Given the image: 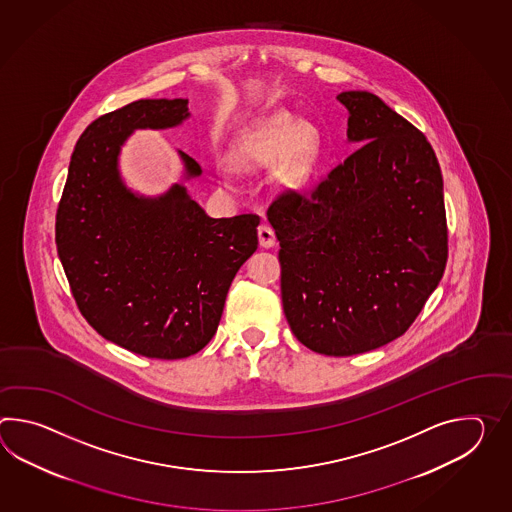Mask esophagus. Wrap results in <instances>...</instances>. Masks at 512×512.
<instances>
[{
    "mask_svg": "<svg viewBox=\"0 0 512 512\" xmlns=\"http://www.w3.org/2000/svg\"><path fill=\"white\" fill-rule=\"evenodd\" d=\"M257 235H259V244H261L262 248H272V246H275V231L270 226L262 224L259 231H257Z\"/></svg>",
    "mask_w": 512,
    "mask_h": 512,
    "instance_id": "34e87169",
    "label": "esophagus"
}]
</instances>
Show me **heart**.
<instances>
[{
	"mask_svg": "<svg viewBox=\"0 0 512 512\" xmlns=\"http://www.w3.org/2000/svg\"><path fill=\"white\" fill-rule=\"evenodd\" d=\"M318 156V130L288 110H277L235 139L228 161L229 167L239 172L261 171L277 163V182L296 187L310 178Z\"/></svg>",
	"mask_w": 512,
	"mask_h": 512,
	"instance_id": "obj_1",
	"label": "heart"
}]
</instances>
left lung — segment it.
Wrapping results in <instances>:
<instances>
[{
    "label": "left lung",
    "instance_id": "obj_1",
    "mask_svg": "<svg viewBox=\"0 0 512 512\" xmlns=\"http://www.w3.org/2000/svg\"><path fill=\"white\" fill-rule=\"evenodd\" d=\"M360 145L312 198L268 209L281 244L284 316L314 353L353 356L402 336L448 259L443 174L432 145L369 91H341Z\"/></svg>",
    "mask_w": 512,
    "mask_h": 512
}]
</instances>
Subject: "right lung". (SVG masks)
I'll use <instances>...</instances> for the list:
<instances>
[{
	"mask_svg": "<svg viewBox=\"0 0 512 512\" xmlns=\"http://www.w3.org/2000/svg\"><path fill=\"white\" fill-rule=\"evenodd\" d=\"M187 99H141L95 119L69 161L57 250L79 310L104 340L180 360L215 336L229 286L257 250V215L211 218L185 182L202 174L178 150L182 182L145 196L126 185L119 156L136 130H167Z\"/></svg>",
	"mask_w": 512,
	"mask_h": 512,
	"instance_id": "right-lung-1",
	"label": "right lung"
}]
</instances>
